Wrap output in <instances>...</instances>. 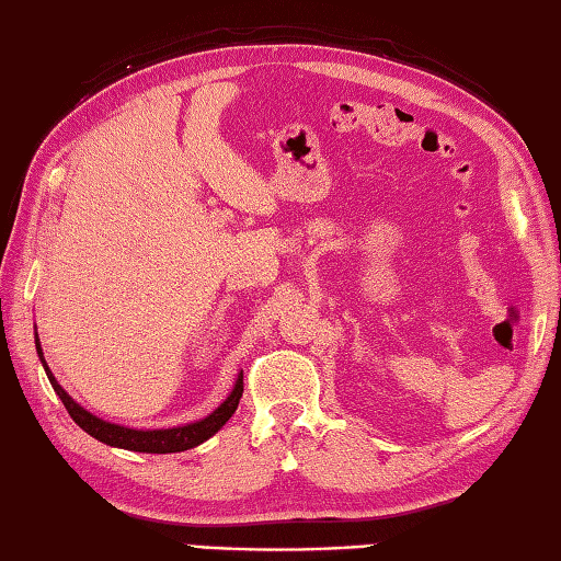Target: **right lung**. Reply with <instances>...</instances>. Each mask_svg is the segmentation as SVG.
<instances>
[{"label": "right lung", "mask_w": 561, "mask_h": 561, "mask_svg": "<svg viewBox=\"0 0 561 561\" xmlns=\"http://www.w3.org/2000/svg\"><path fill=\"white\" fill-rule=\"evenodd\" d=\"M37 335V333H35ZM35 347H37V355L43 359V351H41V343L35 339ZM43 367L47 371V379L53 383V389L57 391L59 401L65 403L67 413L71 415V420L77 422V425L89 432L93 439L103 442L107 446H119V449H129V451H141V454H175V451H186V449H194V446L204 444L208 437H214V434L226 425V422L232 417L234 410H238V403L242 398L244 391V383H242V375L234 383L232 393L222 401V405L218 410H214L208 417L192 422V425H184V427H172V430H129V427H119V425H112V422H105L101 417H95L89 410H83L73 398L61 389L57 383V379L53 377V371H49L47 363L43 359Z\"/></svg>", "instance_id": "1"}]
</instances>
